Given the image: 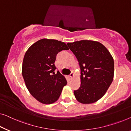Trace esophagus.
Listing matches in <instances>:
<instances>
[{
    "instance_id": "obj_1",
    "label": "esophagus",
    "mask_w": 131,
    "mask_h": 131,
    "mask_svg": "<svg viewBox=\"0 0 131 131\" xmlns=\"http://www.w3.org/2000/svg\"><path fill=\"white\" fill-rule=\"evenodd\" d=\"M73 77H74V74L72 72V73H71V75H69V79L70 80H71V79H72V78H73Z\"/></svg>"
}]
</instances>
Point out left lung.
I'll return each mask as SVG.
<instances>
[{"label":"left lung","instance_id":"8db88e82","mask_svg":"<svg viewBox=\"0 0 131 131\" xmlns=\"http://www.w3.org/2000/svg\"><path fill=\"white\" fill-rule=\"evenodd\" d=\"M81 68V86L74 91L78 102L89 104L96 102L105 94L114 79V61L102 43L82 40L68 43Z\"/></svg>","mask_w":131,"mask_h":131}]
</instances>
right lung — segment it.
Listing matches in <instances>:
<instances>
[{
    "label": "right lung",
    "instance_id": "right-lung-1",
    "mask_svg": "<svg viewBox=\"0 0 131 131\" xmlns=\"http://www.w3.org/2000/svg\"><path fill=\"white\" fill-rule=\"evenodd\" d=\"M63 50H68L65 43L42 39L33 44L24 56L22 72L26 88L36 100L44 104L55 102L67 84L59 71L54 73L56 54Z\"/></svg>",
    "mask_w": 131,
    "mask_h": 131
}]
</instances>
